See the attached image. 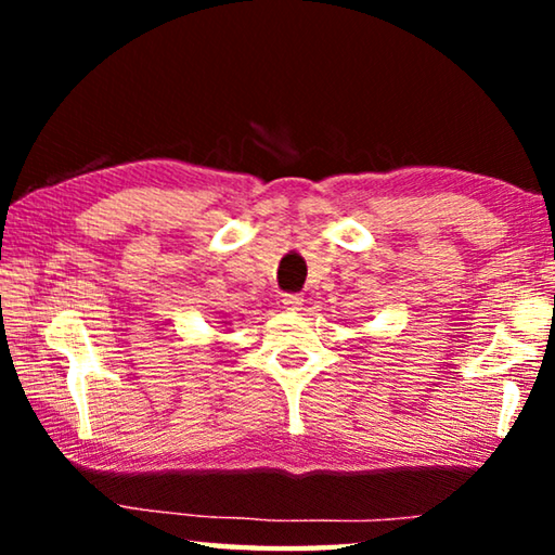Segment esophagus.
I'll use <instances>...</instances> for the list:
<instances>
[{"instance_id":"esophagus-1","label":"esophagus","mask_w":555,"mask_h":555,"mask_svg":"<svg viewBox=\"0 0 555 555\" xmlns=\"http://www.w3.org/2000/svg\"><path fill=\"white\" fill-rule=\"evenodd\" d=\"M300 304H304L300 294H284V308H288V311H298Z\"/></svg>"}]
</instances>
